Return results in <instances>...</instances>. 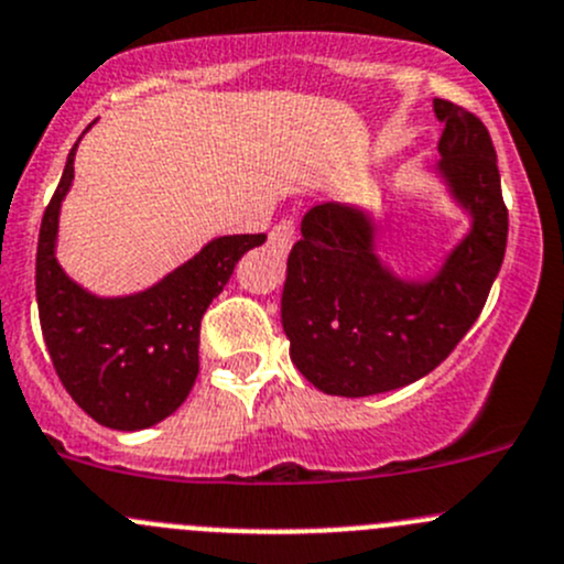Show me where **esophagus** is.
<instances>
[{
  "instance_id": "obj_1",
  "label": "esophagus",
  "mask_w": 564,
  "mask_h": 564,
  "mask_svg": "<svg viewBox=\"0 0 564 564\" xmlns=\"http://www.w3.org/2000/svg\"><path fill=\"white\" fill-rule=\"evenodd\" d=\"M294 237H297V226H294L292 218H286V220H281V224L272 226L270 246L275 250H281V253H286V250L292 248Z\"/></svg>"
}]
</instances>
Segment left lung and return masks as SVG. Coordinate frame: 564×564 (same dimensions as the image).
<instances>
[{
	"label": "left lung",
	"mask_w": 564,
	"mask_h": 564,
	"mask_svg": "<svg viewBox=\"0 0 564 564\" xmlns=\"http://www.w3.org/2000/svg\"><path fill=\"white\" fill-rule=\"evenodd\" d=\"M445 128L440 172L469 213V235L429 281H406L373 248L371 215L318 204L303 218L281 297V322L297 371L327 395L398 390L434 371L486 305L508 246L497 150L486 124L451 100H434Z\"/></svg>",
	"instance_id": "left-lung-1"
}]
</instances>
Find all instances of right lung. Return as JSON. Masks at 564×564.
Returning a JSON list of instances; mask_svg holds the SVG:
<instances>
[{"instance_id":"1","label":"right lung","mask_w":564,"mask_h":564,"mask_svg":"<svg viewBox=\"0 0 564 564\" xmlns=\"http://www.w3.org/2000/svg\"><path fill=\"white\" fill-rule=\"evenodd\" d=\"M76 147L40 224V327L56 377L73 401L106 429L141 431L182 406L198 377L204 311L224 292L237 261L261 246L267 235L218 237L139 294H89L65 275L54 253L62 198L73 185Z\"/></svg>"}]
</instances>
